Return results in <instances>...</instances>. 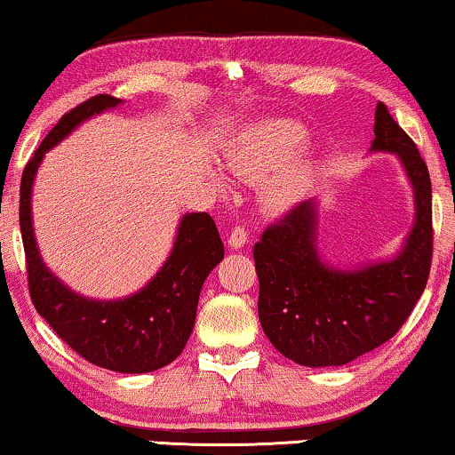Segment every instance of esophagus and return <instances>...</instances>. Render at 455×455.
<instances>
[{"instance_id": "esophagus-1", "label": "esophagus", "mask_w": 455, "mask_h": 455, "mask_svg": "<svg viewBox=\"0 0 455 455\" xmlns=\"http://www.w3.org/2000/svg\"><path fill=\"white\" fill-rule=\"evenodd\" d=\"M246 243H249V232H246V228L244 226L234 228L228 238V244L232 246V249H240V246H244Z\"/></svg>"}]
</instances>
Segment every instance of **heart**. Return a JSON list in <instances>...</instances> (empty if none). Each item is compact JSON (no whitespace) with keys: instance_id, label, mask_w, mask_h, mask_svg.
Listing matches in <instances>:
<instances>
[{"instance_id":"b5f03b06","label":"heart","mask_w":455,"mask_h":455,"mask_svg":"<svg viewBox=\"0 0 455 455\" xmlns=\"http://www.w3.org/2000/svg\"><path fill=\"white\" fill-rule=\"evenodd\" d=\"M306 128L291 120H272L257 126L243 151L234 158V171L246 181H263L276 172L304 149ZM310 183V168L299 166L283 172L266 185L263 200L270 209H287L304 194Z\"/></svg>"}]
</instances>
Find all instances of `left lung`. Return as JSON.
I'll return each mask as SVG.
<instances>
[{
  "label": "left lung",
  "instance_id": "left-lung-1",
  "mask_svg": "<svg viewBox=\"0 0 455 455\" xmlns=\"http://www.w3.org/2000/svg\"><path fill=\"white\" fill-rule=\"evenodd\" d=\"M373 151L396 154L416 194V223L399 257L335 270L318 257L316 204L299 202L253 246L259 323L274 347L306 367L346 364L395 338L428 283L433 188L416 143L378 103Z\"/></svg>",
  "mask_w": 455,
  "mask_h": 455
}]
</instances>
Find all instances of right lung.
<instances>
[{"label":"right lung","instance_id":"obj_1","mask_svg":"<svg viewBox=\"0 0 455 455\" xmlns=\"http://www.w3.org/2000/svg\"><path fill=\"white\" fill-rule=\"evenodd\" d=\"M120 103L111 94H97L60 117L22 171L19 217L27 283L39 316L88 363L120 373H148L175 361L192 335L202 284L223 259L212 217L185 215L162 270L139 293L117 301H92L67 289L44 266L31 226V185L44 154L80 122Z\"/></svg>","mask_w":455,"mask_h":455}]
</instances>
